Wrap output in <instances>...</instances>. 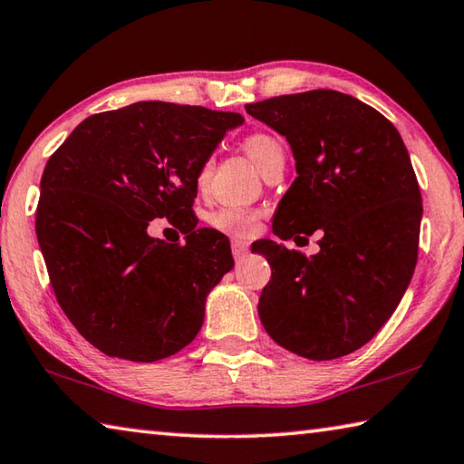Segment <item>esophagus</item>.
<instances>
[{"label": "esophagus", "instance_id": "34e87169", "mask_svg": "<svg viewBox=\"0 0 464 464\" xmlns=\"http://www.w3.org/2000/svg\"><path fill=\"white\" fill-rule=\"evenodd\" d=\"M231 251H233L235 259H241L249 251V243L243 241V239H233L231 241Z\"/></svg>", "mask_w": 464, "mask_h": 464}]
</instances>
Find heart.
<instances>
[{
	"label": "heart",
	"mask_w": 464,
	"mask_h": 464,
	"mask_svg": "<svg viewBox=\"0 0 464 464\" xmlns=\"http://www.w3.org/2000/svg\"><path fill=\"white\" fill-rule=\"evenodd\" d=\"M243 150L247 151V156L254 160V162L259 166L261 172H266L269 166H272L276 160L284 158V148L280 141H277L274 136H269L266 131H254L243 140ZM210 162H205L203 170H200V180H205V176L208 172ZM210 225L213 229L227 233V235H237V237H243V235H249L256 231L257 225V215L254 210H246V208H237V207H223L215 210L210 215Z\"/></svg>",
	"instance_id": "heart-1"
}]
</instances>
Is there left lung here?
Masks as SVG:
<instances>
[{
	"mask_svg": "<svg viewBox=\"0 0 464 464\" xmlns=\"http://www.w3.org/2000/svg\"><path fill=\"white\" fill-rule=\"evenodd\" d=\"M246 109L282 133L296 160L274 233L294 241L323 235L313 257L276 241L257 249L272 267L257 304L261 324L300 357L349 355L387 323L414 274L422 197L408 150L390 120L339 91Z\"/></svg>",
	"mask_w": 464,
	"mask_h": 464,
	"instance_id": "1",
	"label": "left lung"
}]
</instances>
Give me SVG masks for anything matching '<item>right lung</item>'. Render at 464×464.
<instances>
[{
    "instance_id": "add662e5",
    "label": "right lung",
    "mask_w": 464,
    "mask_h": 464,
    "mask_svg": "<svg viewBox=\"0 0 464 464\" xmlns=\"http://www.w3.org/2000/svg\"><path fill=\"white\" fill-rule=\"evenodd\" d=\"M239 113L140 101L87 117L46 162L36 235L54 296L109 357L151 363L187 347L208 292L233 267L229 239L197 229L198 174ZM168 218L182 244L147 235Z\"/></svg>"
}]
</instances>
